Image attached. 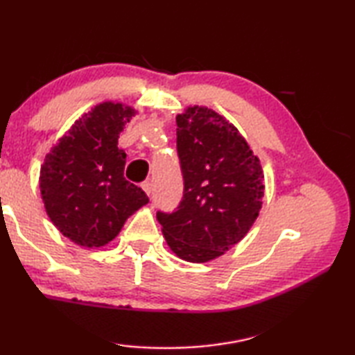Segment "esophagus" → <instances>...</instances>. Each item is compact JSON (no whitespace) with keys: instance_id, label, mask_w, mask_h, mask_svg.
Segmentation results:
<instances>
[{"instance_id":"esophagus-1","label":"esophagus","mask_w":355,"mask_h":355,"mask_svg":"<svg viewBox=\"0 0 355 355\" xmlns=\"http://www.w3.org/2000/svg\"><path fill=\"white\" fill-rule=\"evenodd\" d=\"M141 186H142V189L147 192V196L152 194V183H150V182H144Z\"/></svg>"}]
</instances>
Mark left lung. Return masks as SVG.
<instances>
[{
	"label": "left lung",
	"mask_w": 355,
	"mask_h": 355,
	"mask_svg": "<svg viewBox=\"0 0 355 355\" xmlns=\"http://www.w3.org/2000/svg\"><path fill=\"white\" fill-rule=\"evenodd\" d=\"M183 199L156 213L173 254L191 263L214 260L248 235L261 209L260 159L239 131L203 106L177 116Z\"/></svg>",
	"instance_id": "left-lung-1"
}]
</instances>
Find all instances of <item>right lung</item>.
<instances>
[{
  "mask_svg": "<svg viewBox=\"0 0 355 355\" xmlns=\"http://www.w3.org/2000/svg\"><path fill=\"white\" fill-rule=\"evenodd\" d=\"M135 116L122 103H100L76 120L46 155L40 192L48 218L83 248H101L119 235L131 214L148 203L123 177L127 155L119 135Z\"/></svg>",
  "mask_w": 355,
  "mask_h": 355,
  "instance_id": "right-lung-1",
  "label": "right lung"
}]
</instances>
